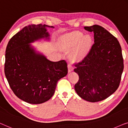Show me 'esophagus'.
<instances>
[{
	"instance_id": "esophagus-1",
	"label": "esophagus",
	"mask_w": 128,
	"mask_h": 128,
	"mask_svg": "<svg viewBox=\"0 0 128 128\" xmlns=\"http://www.w3.org/2000/svg\"><path fill=\"white\" fill-rule=\"evenodd\" d=\"M68 72H71L72 71H73V66L71 65V64L70 63L68 65Z\"/></svg>"
}]
</instances>
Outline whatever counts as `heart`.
I'll return each instance as SVG.
<instances>
[{
	"mask_svg": "<svg viewBox=\"0 0 128 128\" xmlns=\"http://www.w3.org/2000/svg\"><path fill=\"white\" fill-rule=\"evenodd\" d=\"M91 44L90 36H84V34L80 31L66 34L60 39V46L64 50H70L77 47L71 54L72 60L75 61L80 60L85 57Z\"/></svg>",
	"mask_w": 128,
	"mask_h": 128,
	"instance_id": "heart-1",
	"label": "heart"
}]
</instances>
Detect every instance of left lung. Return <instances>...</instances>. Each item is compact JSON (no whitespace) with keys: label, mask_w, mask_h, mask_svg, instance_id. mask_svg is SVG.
Here are the masks:
<instances>
[{"label":"left lung","mask_w":128,"mask_h":128,"mask_svg":"<svg viewBox=\"0 0 128 128\" xmlns=\"http://www.w3.org/2000/svg\"><path fill=\"white\" fill-rule=\"evenodd\" d=\"M94 33V43L81 62L75 64L79 75L75 90L89 102L102 101L116 92L124 70V59L118 40L102 26H84Z\"/></svg>","instance_id":"left-lung-1"}]
</instances>
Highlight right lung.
<instances>
[{"label": "right lung", "mask_w": 128, "mask_h": 128, "mask_svg": "<svg viewBox=\"0 0 128 128\" xmlns=\"http://www.w3.org/2000/svg\"><path fill=\"white\" fill-rule=\"evenodd\" d=\"M46 27L54 28L41 24L25 26L10 39L6 50L4 73L10 87L17 98L30 104L49 100L58 80L68 73L66 61L50 62L29 44L49 38Z\"/></svg>", "instance_id": "right-lung-1"}]
</instances>
